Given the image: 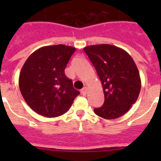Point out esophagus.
I'll list each match as a JSON object with an SVG mask.
<instances>
[{
	"mask_svg": "<svg viewBox=\"0 0 161 161\" xmlns=\"http://www.w3.org/2000/svg\"><path fill=\"white\" fill-rule=\"evenodd\" d=\"M87 91H88V88H86V87H84V88L81 90V93H82V94H83V95H85L86 93H87Z\"/></svg>",
	"mask_w": 161,
	"mask_h": 161,
	"instance_id": "1",
	"label": "esophagus"
}]
</instances>
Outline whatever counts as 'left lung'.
Segmentation results:
<instances>
[{
  "mask_svg": "<svg viewBox=\"0 0 161 161\" xmlns=\"http://www.w3.org/2000/svg\"><path fill=\"white\" fill-rule=\"evenodd\" d=\"M85 53L94 66L104 93V103L94 108L101 118L121 117L136 102L140 88V73L127 52L109 44L85 47Z\"/></svg>",
  "mask_w": 161,
  "mask_h": 161,
  "instance_id": "1",
  "label": "left lung"
}]
</instances>
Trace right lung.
<instances>
[{"mask_svg": "<svg viewBox=\"0 0 161 161\" xmlns=\"http://www.w3.org/2000/svg\"><path fill=\"white\" fill-rule=\"evenodd\" d=\"M75 50L63 44L42 47L24 63L19 88L27 105L38 114L54 118L65 114L80 93L64 73Z\"/></svg>", "mask_w": 161, "mask_h": 161, "instance_id": "add662e5", "label": "right lung"}]
</instances>
